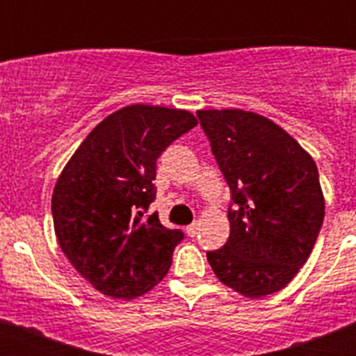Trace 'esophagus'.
Segmentation results:
<instances>
[{
	"instance_id": "1",
	"label": "esophagus",
	"mask_w": 356,
	"mask_h": 356,
	"mask_svg": "<svg viewBox=\"0 0 356 356\" xmlns=\"http://www.w3.org/2000/svg\"><path fill=\"white\" fill-rule=\"evenodd\" d=\"M197 229H200V225H197V222H193V225H188L187 228H185V232H187L188 237H196Z\"/></svg>"
}]
</instances>
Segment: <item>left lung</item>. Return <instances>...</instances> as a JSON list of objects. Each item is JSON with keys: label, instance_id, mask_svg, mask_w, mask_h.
Returning <instances> with one entry per match:
<instances>
[{"label": "left lung", "instance_id": "1", "mask_svg": "<svg viewBox=\"0 0 356 356\" xmlns=\"http://www.w3.org/2000/svg\"><path fill=\"white\" fill-rule=\"evenodd\" d=\"M200 124L229 187V237L207 259L246 298L284 289L307 262L325 219L317 165L269 119L244 110H200Z\"/></svg>", "mask_w": 356, "mask_h": 356}]
</instances>
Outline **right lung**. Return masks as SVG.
I'll return each mask as SVG.
<instances>
[{
	"instance_id": "add662e5",
	"label": "right lung",
	"mask_w": 356,
	"mask_h": 356,
	"mask_svg": "<svg viewBox=\"0 0 356 356\" xmlns=\"http://www.w3.org/2000/svg\"><path fill=\"white\" fill-rule=\"evenodd\" d=\"M196 124L187 110L127 106L103 119L62 171L51 200L56 238L102 294L130 300L168 275L184 232L147 213L156 160Z\"/></svg>"
}]
</instances>
